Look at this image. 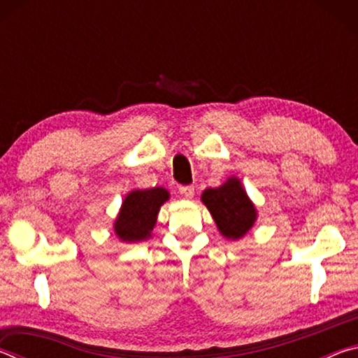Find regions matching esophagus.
<instances>
[{
	"label": "esophagus",
	"instance_id": "1",
	"mask_svg": "<svg viewBox=\"0 0 358 358\" xmlns=\"http://www.w3.org/2000/svg\"><path fill=\"white\" fill-rule=\"evenodd\" d=\"M180 194L185 196L186 199H192L194 197V186H180Z\"/></svg>",
	"mask_w": 358,
	"mask_h": 358
}]
</instances>
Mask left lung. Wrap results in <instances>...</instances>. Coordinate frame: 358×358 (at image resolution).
<instances>
[{
    "label": "left lung",
    "mask_w": 358,
    "mask_h": 358,
    "mask_svg": "<svg viewBox=\"0 0 358 358\" xmlns=\"http://www.w3.org/2000/svg\"><path fill=\"white\" fill-rule=\"evenodd\" d=\"M224 238L240 240L257 221V208L238 177H229L221 186L208 187L201 196Z\"/></svg>",
    "instance_id": "8db88e82"
}]
</instances>
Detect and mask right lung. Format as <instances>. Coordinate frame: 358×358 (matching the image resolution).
<instances>
[{"mask_svg": "<svg viewBox=\"0 0 358 358\" xmlns=\"http://www.w3.org/2000/svg\"><path fill=\"white\" fill-rule=\"evenodd\" d=\"M171 194L166 187L132 189L126 194L117 217L113 221V232L123 243H137L151 238L157 215Z\"/></svg>", "mask_w": 358, "mask_h": 358, "instance_id": "right-lung-1", "label": "right lung"}]
</instances>
